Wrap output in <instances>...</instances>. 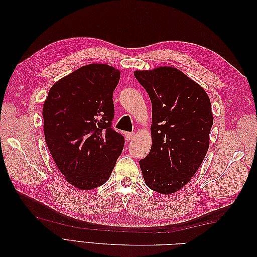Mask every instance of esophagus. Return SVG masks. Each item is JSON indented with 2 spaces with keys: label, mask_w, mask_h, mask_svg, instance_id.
I'll return each instance as SVG.
<instances>
[{
  "label": "esophagus",
  "mask_w": 257,
  "mask_h": 257,
  "mask_svg": "<svg viewBox=\"0 0 257 257\" xmlns=\"http://www.w3.org/2000/svg\"><path fill=\"white\" fill-rule=\"evenodd\" d=\"M135 137V133H133V132H131V133H125V139L127 142L132 141Z\"/></svg>",
  "instance_id": "esophagus-1"
}]
</instances>
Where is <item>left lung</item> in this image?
Returning <instances> with one entry per match:
<instances>
[{
	"instance_id": "8db88e82",
	"label": "left lung",
	"mask_w": 257,
	"mask_h": 257,
	"mask_svg": "<svg viewBox=\"0 0 257 257\" xmlns=\"http://www.w3.org/2000/svg\"><path fill=\"white\" fill-rule=\"evenodd\" d=\"M134 75L152 104V147L139 165L148 188L172 194L186 185L206 157L211 103L199 84L175 67Z\"/></svg>"
}]
</instances>
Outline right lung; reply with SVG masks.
I'll return each instance as SVG.
<instances>
[{"label": "right lung", "mask_w": 257, "mask_h": 257, "mask_svg": "<svg viewBox=\"0 0 257 257\" xmlns=\"http://www.w3.org/2000/svg\"><path fill=\"white\" fill-rule=\"evenodd\" d=\"M119 80L112 66L85 65L54 83L44 103L46 144L65 180L80 190L104 184L123 150L124 137L111 127Z\"/></svg>", "instance_id": "1"}]
</instances>
